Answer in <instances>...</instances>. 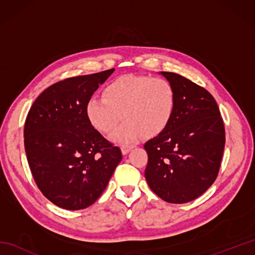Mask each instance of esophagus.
Masks as SVG:
<instances>
[{
  "label": "esophagus",
  "mask_w": 255,
  "mask_h": 255,
  "mask_svg": "<svg viewBox=\"0 0 255 255\" xmlns=\"http://www.w3.org/2000/svg\"><path fill=\"white\" fill-rule=\"evenodd\" d=\"M132 148H133V145H122V147H121L123 154H127Z\"/></svg>",
  "instance_id": "34e87169"
}]
</instances>
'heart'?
<instances>
[{
	"instance_id": "heart-1",
	"label": "heart",
	"mask_w": 255,
	"mask_h": 255,
	"mask_svg": "<svg viewBox=\"0 0 255 255\" xmlns=\"http://www.w3.org/2000/svg\"><path fill=\"white\" fill-rule=\"evenodd\" d=\"M175 92L164 79L149 75H122L103 90V99L92 97L85 113L96 130L113 134L117 142H130L140 136L153 138L169 126L175 110Z\"/></svg>"
}]
</instances>
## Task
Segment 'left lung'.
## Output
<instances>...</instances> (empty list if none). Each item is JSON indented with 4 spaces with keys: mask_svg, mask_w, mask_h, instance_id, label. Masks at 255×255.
<instances>
[{
    "mask_svg": "<svg viewBox=\"0 0 255 255\" xmlns=\"http://www.w3.org/2000/svg\"><path fill=\"white\" fill-rule=\"evenodd\" d=\"M175 92V110L163 132L144 143V176L167 203L196 199L213 185L225 149L219 107L207 90L173 72H160Z\"/></svg>",
    "mask_w": 255,
    "mask_h": 255,
    "instance_id": "1",
    "label": "left lung"
}]
</instances>
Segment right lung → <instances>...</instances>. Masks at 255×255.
<instances>
[{"label": "right lung", "instance_id": "obj_1", "mask_svg": "<svg viewBox=\"0 0 255 255\" xmlns=\"http://www.w3.org/2000/svg\"><path fill=\"white\" fill-rule=\"evenodd\" d=\"M115 69L69 78L37 97L27 115L24 143L38 188L58 207H89L104 192L122 151L90 124L85 106Z\"/></svg>", "mask_w": 255, "mask_h": 255}]
</instances>
